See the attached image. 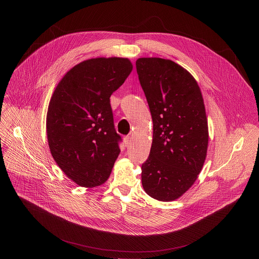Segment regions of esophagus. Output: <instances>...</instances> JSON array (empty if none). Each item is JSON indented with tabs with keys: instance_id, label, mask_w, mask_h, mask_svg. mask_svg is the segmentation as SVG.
I'll use <instances>...</instances> for the list:
<instances>
[{
	"instance_id": "esophagus-1",
	"label": "esophagus",
	"mask_w": 259,
	"mask_h": 259,
	"mask_svg": "<svg viewBox=\"0 0 259 259\" xmlns=\"http://www.w3.org/2000/svg\"><path fill=\"white\" fill-rule=\"evenodd\" d=\"M131 139H132V138L128 137V136L124 138V146H125V147H128V146L131 145Z\"/></svg>"
}]
</instances>
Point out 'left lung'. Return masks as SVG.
<instances>
[{"label":"left lung","mask_w":259,"mask_h":259,"mask_svg":"<svg viewBox=\"0 0 259 259\" xmlns=\"http://www.w3.org/2000/svg\"><path fill=\"white\" fill-rule=\"evenodd\" d=\"M136 66L153 122L142 184L152 198L171 201L194 184L205 160L208 128L202 95L194 77L170 60L141 58Z\"/></svg>","instance_id":"8db88e82"}]
</instances>
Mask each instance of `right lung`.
<instances>
[{
  "mask_svg": "<svg viewBox=\"0 0 259 259\" xmlns=\"http://www.w3.org/2000/svg\"><path fill=\"white\" fill-rule=\"evenodd\" d=\"M133 70L128 59L97 58L74 66L58 83L49 104L51 153L76 185L95 187L110 177L121 138L110 98Z\"/></svg>",
  "mask_w": 259,
  "mask_h": 259,
  "instance_id": "1",
  "label": "right lung"
}]
</instances>
